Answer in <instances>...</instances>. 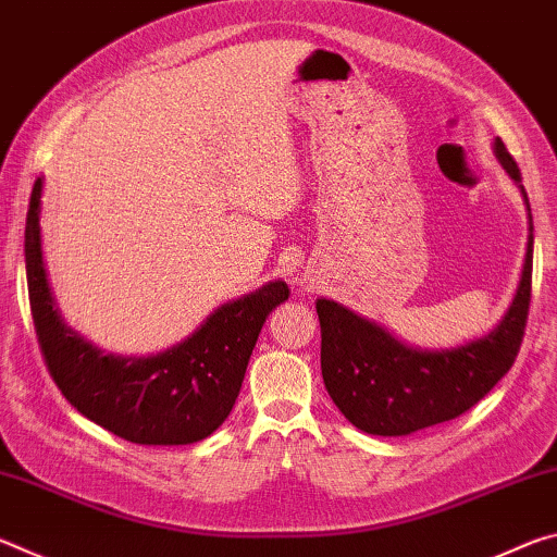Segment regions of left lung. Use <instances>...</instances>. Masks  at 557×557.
<instances>
[{"instance_id":"8db88e82","label":"left lung","mask_w":557,"mask_h":557,"mask_svg":"<svg viewBox=\"0 0 557 557\" xmlns=\"http://www.w3.org/2000/svg\"><path fill=\"white\" fill-rule=\"evenodd\" d=\"M494 154L508 178L521 188L528 243L516 295L492 332L474 342L428 351L403 344L388 329L334 299H317L324 385L344 418L369 435L400 437L459 418L474 408L516 361L531 305L533 219L521 172L498 137Z\"/></svg>"}]
</instances>
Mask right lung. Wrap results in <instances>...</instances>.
Returning <instances> with one entry per match:
<instances>
[{
	"label": "right lung",
	"instance_id": "1",
	"mask_svg": "<svg viewBox=\"0 0 557 557\" xmlns=\"http://www.w3.org/2000/svg\"><path fill=\"white\" fill-rule=\"evenodd\" d=\"M41 194L44 178H36L24 233L26 282L44 361L65 400L135 445H194L213 435L238 398L262 324L289 297L285 282L225 301L166 351L106 354L55 307L41 250Z\"/></svg>",
	"mask_w": 557,
	"mask_h": 557
}]
</instances>
